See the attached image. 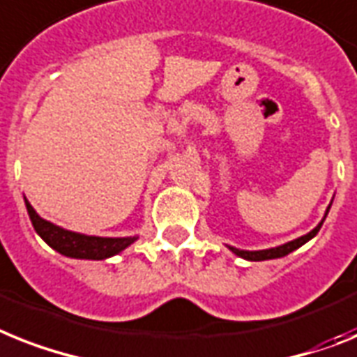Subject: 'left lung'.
I'll use <instances>...</instances> for the list:
<instances>
[{
	"label": "left lung",
	"instance_id": "obj_1",
	"mask_svg": "<svg viewBox=\"0 0 357 357\" xmlns=\"http://www.w3.org/2000/svg\"><path fill=\"white\" fill-rule=\"evenodd\" d=\"M328 210H331V206H328ZM328 210H326V213H328ZM325 213V217H326ZM325 220V219H323ZM323 220H321L319 225L316 226V228L312 229L310 234L303 235V237L296 238V241H290V243L282 244V246H278V248H270V250H259V252H246V250H237V248H231L229 246V250L235 253V255H238V257L243 259H248V261H268V259H278V257H284V255H288L290 252H294V250H297L299 246H303L305 243H308L312 237H316L317 231L321 229V226H323Z\"/></svg>",
	"mask_w": 357,
	"mask_h": 357
}]
</instances>
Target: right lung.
<instances>
[{
	"mask_svg": "<svg viewBox=\"0 0 357 357\" xmlns=\"http://www.w3.org/2000/svg\"><path fill=\"white\" fill-rule=\"evenodd\" d=\"M25 206L36 234L51 248L60 252L61 255H67V257L102 261V259L113 257L137 241V237H93V235L75 234V231H69V229H63L49 222V220L41 219L26 199Z\"/></svg>",
	"mask_w": 357,
	"mask_h": 357,
	"instance_id": "obj_1",
	"label": "right lung"
}]
</instances>
